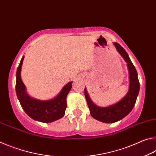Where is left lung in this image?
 <instances>
[{
    "mask_svg": "<svg viewBox=\"0 0 156 156\" xmlns=\"http://www.w3.org/2000/svg\"><path fill=\"white\" fill-rule=\"evenodd\" d=\"M113 45L116 48L117 52L127 63L129 73V88L126 95L115 104L107 107H101L94 104L86 88H85L84 90V95L92 117L104 123H114L126 117L133 108L140 91V82L136 69L132 63L128 54L117 43L114 42Z\"/></svg>",
    "mask_w": 156,
    "mask_h": 156,
    "instance_id": "1",
    "label": "left lung"
}]
</instances>
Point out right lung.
Instances as JSON below:
<instances>
[{
  "mask_svg": "<svg viewBox=\"0 0 156 156\" xmlns=\"http://www.w3.org/2000/svg\"><path fill=\"white\" fill-rule=\"evenodd\" d=\"M24 56L16 70V93L23 109L28 116L43 123L55 122L64 116L67 107L66 98L72 88L73 81L63 86L58 95L49 100H39L28 95L26 87L21 80V68Z\"/></svg>",
  "mask_w": 156,
  "mask_h": 156,
  "instance_id": "add662e5",
  "label": "right lung"
}]
</instances>
